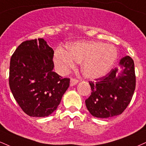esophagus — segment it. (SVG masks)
Returning a JSON list of instances; mask_svg holds the SVG:
<instances>
[{"label": "esophagus", "instance_id": "1", "mask_svg": "<svg viewBox=\"0 0 146 146\" xmlns=\"http://www.w3.org/2000/svg\"><path fill=\"white\" fill-rule=\"evenodd\" d=\"M78 83V80H76V79L75 78H71V81H70V86H73L75 85V84H77Z\"/></svg>", "mask_w": 146, "mask_h": 146}]
</instances>
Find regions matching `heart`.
I'll return each instance as SVG.
<instances>
[{
    "mask_svg": "<svg viewBox=\"0 0 146 146\" xmlns=\"http://www.w3.org/2000/svg\"><path fill=\"white\" fill-rule=\"evenodd\" d=\"M117 58L116 48L100 42L76 43L67 47V52L58 49L54 62L61 73H66L77 62H82V71L88 78L104 76L113 67Z\"/></svg>",
    "mask_w": 146,
    "mask_h": 146,
    "instance_id": "1",
    "label": "heart"
}]
</instances>
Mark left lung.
<instances>
[{
	"label": "left lung",
	"mask_w": 146,
	"mask_h": 146,
	"mask_svg": "<svg viewBox=\"0 0 146 146\" xmlns=\"http://www.w3.org/2000/svg\"><path fill=\"white\" fill-rule=\"evenodd\" d=\"M120 64L123 66L120 75H117L119 68L115 67L96 82H89L92 92L85 102L93 116L108 118L120 115L132 99L136 86L134 62L126 56Z\"/></svg>",
	"instance_id": "1"
}]
</instances>
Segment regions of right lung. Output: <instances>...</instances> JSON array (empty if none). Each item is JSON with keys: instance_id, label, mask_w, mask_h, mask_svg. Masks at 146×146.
Instances as JSON below:
<instances>
[{"instance_id": "add662e5", "label": "right lung", "mask_w": 146, "mask_h": 146, "mask_svg": "<svg viewBox=\"0 0 146 146\" xmlns=\"http://www.w3.org/2000/svg\"><path fill=\"white\" fill-rule=\"evenodd\" d=\"M54 50L43 38L26 40L11 56L9 83L24 113L45 117L57 109L70 79L53 71Z\"/></svg>"}]
</instances>
